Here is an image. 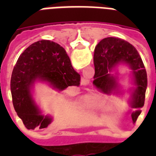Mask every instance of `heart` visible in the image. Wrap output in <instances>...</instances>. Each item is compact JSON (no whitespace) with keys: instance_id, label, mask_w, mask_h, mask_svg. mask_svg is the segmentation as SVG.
<instances>
[{"instance_id":"b5f03b06","label":"heart","mask_w":156,"mask_h":156,"mask_svg":"<svg viewBox=\"0 0 156 156\" xmlns=\"http://www.w3.org/2000/svg\"><path fill=\"white\" fill-rule=\"evenodd\" d=\"M89 101L92 105H99L104 104L106 101V98L103 96L100 95H94V96H92L89 98Z\"/></svg>"}]
</instances>
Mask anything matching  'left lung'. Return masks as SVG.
Returning a JSON list of instances; mask_svg holds the SVG:
<instances>
[{
  "label": "left lung",
  "instance_id": "obj_1",
  "mask_svg": "<svg viewBox=\"0 0 156 156\" xmlns=\"http://www.w3.org/2000/svg\"><path fill=\"white\" fill-rule=\"evenodd\" d=\"M95 74L93 83L104 93H109L117 87L116 78L110 73L119 63H127L132 69L136 88L133 94V107L138 108L132 113L134 122L140 115L144 106L147 88V73L140 56L134 46L117 37H106L95 47L94 55Z\"/></svg>",
  "mask_w": 156,
  "mask_h": 156
}]
</instances>
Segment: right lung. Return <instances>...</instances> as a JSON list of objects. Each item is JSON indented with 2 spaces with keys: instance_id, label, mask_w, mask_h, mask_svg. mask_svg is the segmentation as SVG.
I'll return each mask as SVG.
<instances>
[{
  "instance_id": "obj_1",
  "label": "right lung",
  "mask_w": 156,
  "mask_h": 156,
  "mask_svg": "<svg viewBox=\"0 0 156 156\" xmlns=\"http://www.w3.org/2000/svg\"><path fill=\"white\" fill-rule=\"evenodd\" d=\"M80 75L72 67L65 49L54 41L41 40L20 55L12 71L11 92L16 114L28 129H44L51 122L41 115L32 99L31 88L37 80L49 83L59 91L80 85Z\"/></svg>"
}]
</instances>
